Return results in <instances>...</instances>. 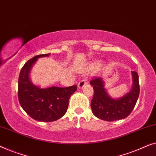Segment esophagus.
<instances>
[{"mask_svg":"<svg viewBox=\"0 0 156 156\" xmlns=\"http://www.w3.org/2000/svg\"><path fill=\"white\" fill-rule=\"evenodd\" d=\"M87 84V83L86 80H85V79H83V80H81L80 81V82L78 83V87L79 89H82V88H83V87H84Z\"/></svg>","mask_w":156,"mask_h":156,"instance_id":"obj_1","label":"esophagus"}]
</instances>
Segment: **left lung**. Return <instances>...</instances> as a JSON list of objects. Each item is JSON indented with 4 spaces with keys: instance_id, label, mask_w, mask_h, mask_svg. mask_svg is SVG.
<instances>
[{
    "instance_id": "obj_1",
    "label": "left lung",
    "mask_w": 156,
    "mask_h": 156,
    "mask_svg": "<svg viewBox=\"0 0 156 156\" xmlns=\"http://www.w3.org/2000/svg\"><path fill=\"white\" fill-rule=\"evenodd\" d=\"M132 87L131 90L119 98H112L107 93L102 78H95L90 84L93 87L94 95L91 100V109L96 117L107 122L124 119L130 115L139 96V76L131 71Z\"/></svg>"
}]
</instances>
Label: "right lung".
Instances as JSON below:
<instances>
[{
  "instance_id": "add662e5",
  "label": "right lung",
  "mask_w": 156,
  "mask_h": 156,
  "mask_svg": "<svg viewBox=\"0 0 156 156\" xmlns=\"http://www.w3.org/2000/svg\"><path fill=\"white\" fill-rule=\"evenodd\" d=\"M49 55L46 54L33 57L24 65L19 76L20 104L28 115L39 122H54L62 117L67 111L70 97L77 90L76 85L41 88L32 83L30 78L32 68L39 58Z\"/></svg>"
}]
</instances>
